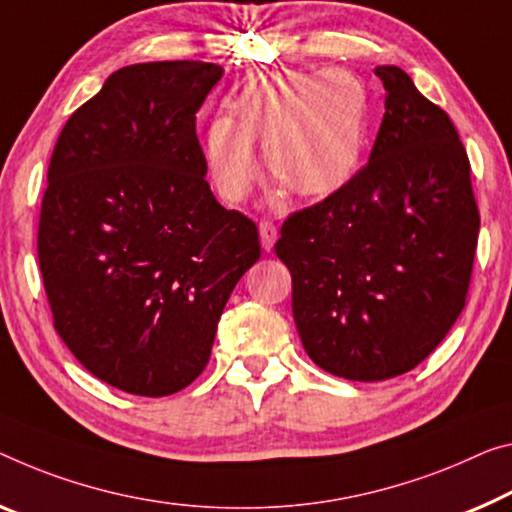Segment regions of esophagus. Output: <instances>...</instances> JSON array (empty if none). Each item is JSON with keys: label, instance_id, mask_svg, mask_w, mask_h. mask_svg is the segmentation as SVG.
<instances>
[{"label": "esophagus", "instance_id": "34e87169", "mask_svg": "<svg viewBox=\"0 0 512 512\" xmlns=\"http://www.w3.org/2000/svg\"><path fill=\"white\" fill-rule=\"evenodd\" d=\"M258 231H261V245H263V249L270 251L274 247V242H277V238H279L277 226H274L272 222H267V219H263V222L258 224Z\"/></svg>", "mask_w": 512, "mask_h": 512}]
</instances>
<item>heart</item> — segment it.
I'll use <instances>...</instances> for the list:
<instances>
[{
  "instance_id": "heart-1",
  "label": "heart",
  "mask_w": 512,
  "mask_h": 512,
  "mask_svg": "<svg viewBox=\"0 0 512 512\" xmlns=\"http://www.w3.org/2000/svg\"><path fill=\"white\" fill-rule=\"evenodd\" d=\"M233 121L217 116L206 130L210 176L238 203L258 178L251 146L283 190L325 199L355 178L366 148L368 93L350 70H283L249 80L231 100Z\"/></svg>"
}]
</instances>
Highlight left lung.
I'll use <instances>...</instances> for the list:
<instances>
[{"instance_id": "obj_1", "label": "left lung", "mask_w": 512, "mask_h": 512, "mask_svg": "<svg viewBox=\"0 0 512 512\" xmlns=\"http://www.w3.org/2000/svg\"><path fill=\"white\" fill-rule=\"evenodd\" d=\"M384 119L343 190L295 210L277 256L322 371L377 382L419 366L465 309L481 215L453 121L410 75L377 66Z\"/></svg>"}]
</instances>
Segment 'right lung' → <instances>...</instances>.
<instances>
[{"label":"right lung","mask_w":512,"mask_h":512,"mask_svg":"<svg viewBox=\"0 0 512 512\" xmlns=\"http://www.w3.org/2000/svg\"><path fill=\"white\" fill-rule=\"evenodd\" d=\"M222 66L116 70L66 121L38 219V265L61 341L135 396L206 368L231 290L261 256L258 226L219 206L196 112Z\"/></svg>","instance_id":"obj_1"}]
</instances>
